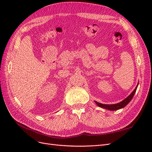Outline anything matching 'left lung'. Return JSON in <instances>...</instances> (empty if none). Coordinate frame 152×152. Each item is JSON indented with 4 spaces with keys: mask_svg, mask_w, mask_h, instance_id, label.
Instances as JSON below:
<instances>
[{
    "mask_svg": "<svg viewBox=\"0 0 152 152\" xmlns=\"http://www.w3.org/2000/svg\"><path fill=\"white\" fill-rule=\"evenodd\" d=\"M138 84H139V82L137 83V84L136 87V88L134 89V91H133L132 93L129 95L126 98H125L124 100H122V102H121L120 103H116V104H102V103H98L97 102H96V101H94V102L96 103V104L98 106V107H99L101 108H103L107 109L108 110H112V111H115V110H119V109L123 108L124 107H125L131 101V99H132L133 96H134V94L136 93V91L137 86H138Z\"/></svg>",
    "mask_w": 152,
    "mask_h": 152,
    "instance_id": "left-lung-1",
    "label": "left lung"
}]
</instances>
